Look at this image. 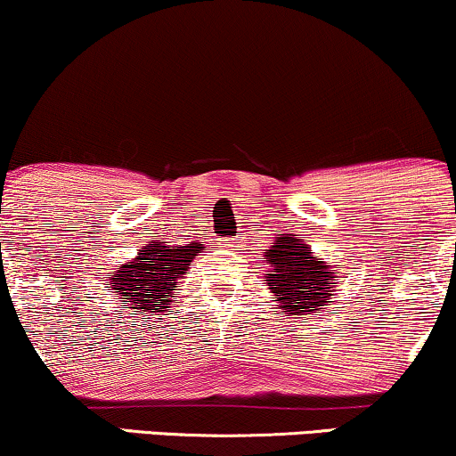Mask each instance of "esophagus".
<instances>
[{
	"label": "esophagus",
	"instance_id": "esophagus-1",
	"mask_svg": "<svg viewBox=\"0 0 456 456\" xmlns=\"http://www.w3.org/2000/svg\"><path fill=\"white\" fill-rule=\"evenodd\" d=\"M224 246H227V248H232V250H240V246H242V240L229 238V240H224Z\"/></svg>",
	"mask_w": 456,
	"mask_h": 456
}]
</instances>
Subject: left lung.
<instances>
[{"instance_id":"obj_1","label":"left lung","mask_w":456,"mask_h":456,"mask_svg":"<svg viewBox=\"0 0 456 456\" xmlns=\"http://www.w3.org/2000/svg\"><path fill=\"white\" fill-rule=\"evenodd\" d=\"M265 264L272 268L265 281L285 315H308L328 306L330 291L337 287V272L313 257L300 240L291 235L274 240L265 253Z\"/></svg>"}]
</instances>
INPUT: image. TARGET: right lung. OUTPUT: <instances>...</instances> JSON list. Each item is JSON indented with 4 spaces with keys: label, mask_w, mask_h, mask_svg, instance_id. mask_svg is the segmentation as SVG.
I'll list each match as a JSON object with an SVG mask.
<instances>
[{
    "label": "right lung",
    "mask_w": 456,
    "mask_h": 456,
    "mask_svg": "<svg viewBox=\"0 0 456 456\" xmlns=\"http://www.w3.org/2000/svg\"><path fill=\"white\" fill-rule=\"evenodd\" d=\"M203 246L191 242L188 246H162L154 242L145 246L137 259L122 265L111 279L115 294L122 296L126 308L134 313H159V308L175 297L174 287ZM133 315V313H130Z\"/></svg>",
    "instance_id": "obj_1"
}]
</instances>
